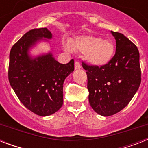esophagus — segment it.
<instances>
[{"label":"esophagus","instance_id":"34e87169","mask_svg":"<svg viewBox=\"0 0 148 148\" xmlns=\"http://www.w3.org/2000/svg\"><path fill=\"white\" fill-rule=\"evenodd\" d=\"M81 67V64H80V63L77 62V61H75V63H74V69L75 70H78L80 69Z\"/></svg>","mask_w":148,"mask_h":148}]
</instances>
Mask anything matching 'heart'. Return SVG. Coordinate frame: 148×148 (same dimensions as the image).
<instances>
[{
	"mask_svg": "<svg viewBox=\"0 0 148 148\" xmlns=\"http://www.w3.org/2000/svg\"><path fill=\"white\" fill-rule=\"evenodd\" d=\"M72 47L83 53L87 62L96 67L107 64L112 59L115 51L112 40L94 35L78 37L72 46L69 42L64 45L67 51H71Z\"/></svg>",
	"mask_w": 148,
	"mask_h": 148,
	"instance_id": "1",
	"label": "heart"
}]
</instances>
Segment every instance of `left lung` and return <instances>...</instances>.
Here are the masks:
<instances>
[{"mask_svg": "<svg viewBox=\"0 0 148 148\" xmlns=\"http://www.w3.org/2000/svg\"><path fill=\"white\" fill-rule=\"evenodd\" d=\"M116 40V52L108 64L88 66L89 103L98 114H117L133 98L140 84V54L138 47L123 34L110 31Z\"/></svg>", "mask_w": 148, "mask_h": 148, "instance_id": "obj_1", "label": "left lung"}]
</instances>
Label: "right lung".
<instances>
[{"label": "right lung", "mask_w": 148, "mask_h": 148, "mask_svg": "<svg viewBox=\"0 0 148 148\" xmlns=\"http://www.w3.org/2000/svg\"><path fill=\"white\" fill-rule=\"evenodd\" d=\"M47 28L31 30L12 47L8 69L9 82L23 104L36 114L46 117L63 105V86L74 71V60L66 64L55 60L51 51L37 55L31 51L41 41L49 43Z\"/></svg>", "instance_id": "1"}]
</instances>
